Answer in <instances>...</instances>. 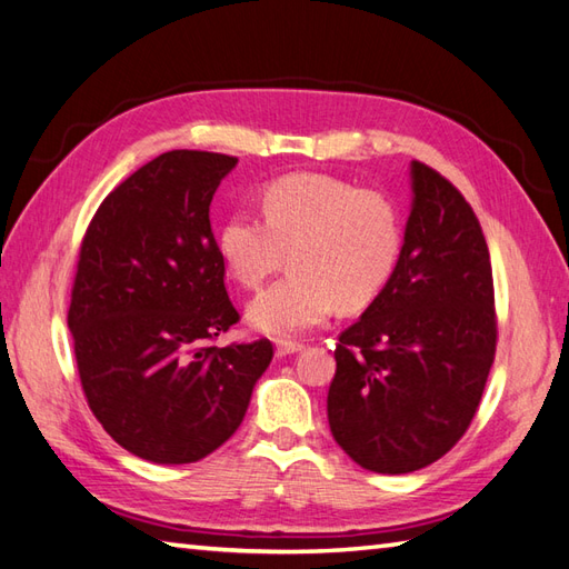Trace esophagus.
Segmentation results:
<instances>
[{"label":"esophagus","mask_w":569,"mask_h":569,"mask_svg":"<svg viewBox=\"0 0 569 569\" xmlns=\"http://www.w3.org/2000/svg\"><path fill=\"white\" fill-rule=\"evenodd\" d=\"M298 351H302L300 341H288V339L276 341V356H279V359H283V356H290V353H298Z\"/></svg>","instance_id":"1"}]
</instances>
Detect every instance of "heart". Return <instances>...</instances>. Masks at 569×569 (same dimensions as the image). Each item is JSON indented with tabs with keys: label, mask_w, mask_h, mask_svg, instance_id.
<instances>
[{
	"label": "heart",
	"mask_w": 569,
	"mask_h": 569,
	"mask_svg": "<svg viewBox=\"0 0 569 569\" xmlns=\"http://www.w3.org/2000/svg\"><path fill=\"white\" fill-rule=\"evenodd\" d=\"M263 220L234 210L218 230V252L232 279L254 290L286 263L290 273L249 302L259 332L296 337L339 306H371L402 252V213L388 193L356 189L327 174H288L261 196Z\"/></svg>",
	"instance_id": "heart-1"
}]
</instances>
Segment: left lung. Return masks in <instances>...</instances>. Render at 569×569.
<instances>
[{"instance_id":"1","label":"left lung","mask_w":569,"mask_h":569,"mask_svg":"<svg viewBox=\"0 0 569 569\" xmlns=\"http://www.w3.org/2000/svg\"><path fill=\"white\" fill-rule=\"evenodd\" d=\"M398 267L359 322L339 335L327 395L335 441L382 475L431 466L478 412L497 349L490 249L470 203L412 162Z\"/></svg>"}]
</instances>
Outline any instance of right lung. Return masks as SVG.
<instances>
[{
  "mask_svg": "<svg viewBox=\"0 0 569 569\" xmlns=\"http://www.w3.org/2000/svg\"><path fill=\"white\" fill-rule=\"evenodd\" d=\"M237 157L171 150L103 198L79 249L68 327L89 409L162 466L196 463L242 425L269 339L210 347L240 320L210 201Z\"/></svg>",
  "mask_w": 569,
  "mask_h": 569,
  "instance_id": "add662e5",
  "label": "right lung"
}]
</instances>
